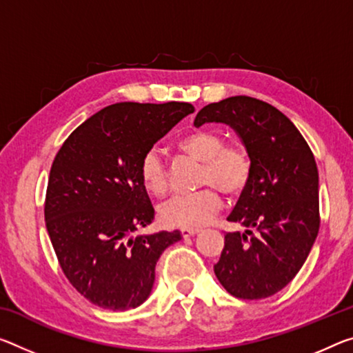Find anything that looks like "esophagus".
Here are the masks:
<instances>
[{
  "label": "esophagus",
  "instance_id": "1",
  "mask_svg": "<svg viewBox=\"0 0 353 353\" xmlns=\"http://www.w3.org/2000/svg\"><path fill=\"white\" fill-rule=\"evenodd\" d=\"M198 232H199V229H182V231H181V234H182V237H183V239L192 237V236H196Z\"/></svg>",
  "mask_w": 353,
  "mask_h": 353
}]
</instances>
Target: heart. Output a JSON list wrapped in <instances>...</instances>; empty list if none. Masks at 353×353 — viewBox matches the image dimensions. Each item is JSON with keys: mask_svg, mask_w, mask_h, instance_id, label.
<instances>
[{"mask_svg": "<svg viewBox=\"0 0 353 353\" xmlns=\"http://www.w3.org/2000/svg\"><path fill=\"white\" fill-rule=\"evenodd\" d=\"M177 149L203 163L199 183L204 188L196 193L174 196L160 205V221L168 228L196 229L212 221L221 207L220 190L226 196H239L251 179V159L248 150L239 144H226L221 133L199 128L177 143ZM139 179L146 192L160 198L168 192V176L163 161L155 150L144 154L139 163Z\"/></svg>", "mask_w": 353, "mask_h": 353, "instance_id": "heart-1", "label": "heart"}]
</instances>
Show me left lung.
Returning a JSON list of instances; mask_svg holds the SVG:
<instances>
[{
	"mask_svg": "<svg viewBox=\"0 0 353 353\" xmlns=\"http://www.w3.org/2000/svg\"><path fill=\"white\" fill-rule=\"evenodd\" d=\"M226 124L251 159V179L228 220L247 228L228 232L214 272L229 294L267 299L292 281L319 232V172L310 146L275 106L236 96L204 106L194 127Z\"/></svg>",
	"mask_w": 353,
	"mask_h": 353,
	"instance_id": "obj_1",
	"label": "left lung"
}]
</instances>
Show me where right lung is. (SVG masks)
<instances>
[{"label": "right lung", "mask_w": 353, "mask_h": 353, "mask_svg": "<svg viewBox=\"0 0 353 353\" xmlns=\"http://www.w3.org/2000/svg\"><path fill=\"white\" fill-rule=\"evenodd\" d=\"M194 106L183 102L114 103L65 139L50 170L46 225L59 265L83 297L127 311L152 292L155 265L181 231L133 236L155 210L139 179L154 144Z\"/></svg>", "instance_id": "1"}]
</instances>
